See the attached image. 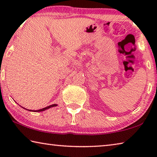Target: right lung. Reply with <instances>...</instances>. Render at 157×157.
<instances>
[{"instance_id": "add662e5", "label": "right lung", "mask_w": 157, "mask_h": 157, "mask_svg": "<svg viewBox=\"0 0 157 157\" xmlns=\"http://www.w3.org/2000/svg\"><path fill=\"white\" fill-rule=\"evenodd\" d=\"M55 106H57V105H50V106H48V107H45V108H43V109H39V110H36V111H32V110H29V111H45L46 109H49V108H50V107H55Z\"/></svg>"}]
</instances>
